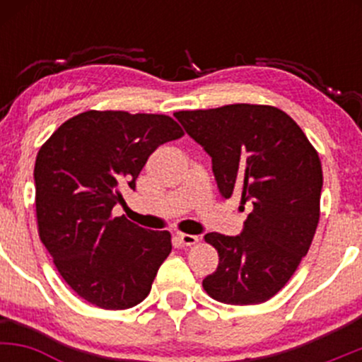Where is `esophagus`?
Returning <instances> with one entry per match:
<instances>
[{
	"label": "esophagus",
	"instance_id": "34e87169",
	"mask_svg": "<svg viewBox=\"0 0 362 362\" xmlns=\"http://www.w3.org/2000/svg\"><path fill=\"white\" fill-rule=\"evenodd\" d=\"M178 240H180V243L184 245V247H192V245H195V243L199 242V236L180 233V235H178Z\"/></svg>",
	"mask_w": 362,
	"mask_h": 362
}]
</instances>
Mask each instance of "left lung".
I'll list each match as a JSON object with an SVG mask.
<instances>
[{"label": "left lung", "instance_id": "1", "mask_svg": "<svg viewBox=\"0 0 362 362\" xmlns=\"http://www.w3.org/2000/svg\"><path fill=\"white\" fill-rule=\"evenodd\" d=\"M187 134L213 158L219 194L250 204L242 235L207 233L218 250L202 288L226 305H259L284 288L310 250L320 219L323 173L318 151L286 112L233 103L180 110Z\"/></svg>", "mask_w": 362, "mask_h": 362}]
</instances>
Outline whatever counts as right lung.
I'll use <instances>...</instances> for the list:
<instances>
[{"instance_id": "1", "label": "right lung", "mask_w": 362, "mask_h": 362, "mask_svg": "<svg viewBox=\"0 0 362 362\" xmlns=\"http://www.w3.org/2000/svg\"><path fill=\"white\" fill-rule=\"evenodd\" d=\"M184 131L163 114L86 110L37 153V230L78 296L103 310L139 305L172 252L168 231L144 230L112 209L160 144Z\"/></svg>"}]
</instances>
